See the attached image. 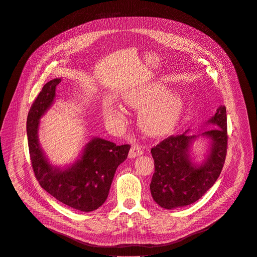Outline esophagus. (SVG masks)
I'll return each instance as SVG.
<instances>
[{"label":"esophagus","instance_id":"obj_1","mask_svg":"<svg viewBox=\"0 0 257 257\" xmlns=\"http://www.w3.org/2000/svg\"><path fill=\"white\" fill-rule=\"evenodd\" d=\"M143 149L138 146V145H134L132 146L131 150H130V153H128V158H136L138 156H141L143 155Z\"/></svg>","mask_w":257,"mask_h":257}]
</instances>
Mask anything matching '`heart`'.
Listing matches in <instances>:
<instances>
[{
	"mask_svg": "<svg viewBox=\"0 0 257 257\" xmlns=\"http://www.w3.org/2000/svg\"><path fill=\"white\" fill-rule=\"evenodd\" d=\"M122 100L131 108L141 110L139 126L143 133L153 138L171 133L180 120L185 106L181 92L171 91L169 86L159 82L131 88L122 93ZM102 110L107 119L115 123L123 120V110L114 101H104Z\"/></svg>",
	"mask_w": 257,
	"mask_h": 257,
	"instance_id": "b5f03b06",
	"label": "heart"
}]
</instances>
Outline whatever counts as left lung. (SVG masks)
I'll list each match as a JSON object with an SVG mask.
<instances>
[{"mask_svg":"<svg viewBox=\"0 0 257 257\" xmlns=\"http://www.w3.org/2000/svg\"><path fill=\"white\" fill-rule=\"evenodd\" d=\"M206 124L214 128L201 134L169 137L151 153L155 165L150 184L153 199L166 210H173L195 202L219 178L227 154V114L221 105ZM198 138L208 141L206 157L196 164L192 158V145Z\"/></svg>","mask_w":257,"mask_h":257,"instance_id":"8db88e82","label":"left lung"}]
</instances>
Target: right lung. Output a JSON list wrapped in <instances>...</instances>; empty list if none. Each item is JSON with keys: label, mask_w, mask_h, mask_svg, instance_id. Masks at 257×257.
Wrapping results in <instances>:
<instances>
[{"label": "right lung", "mask_w": 257, "mask_h": 257, "mask_svg": "<svg viewBox=\"0 0 257 257\" xmlns=\"http://www.w3.org/2000/svg\"><path fill=\"white\" fill-rule=\"evenodd\" d=\"M61 81V78H57L43 86L27 116L32 168L40 186L50 195L75 210L92 212L105 202L115 171L126 159L131 146H116L93 137L74 163L65 167L51 164L40 147L38 131L41 117L54 104L56 89Z\"/></svg>", "instance_id": "add662e5"}]
</instances>
